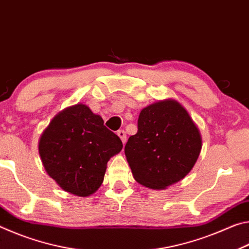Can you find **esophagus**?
<instances>
[{
	"label": "esophagus",
	"mask_w": 249,
	"mask_h": 249,
	"mask_svg": "<svg viewBox=\"0 0 249 249\" xmlns=\"http://www.w3.org/2000/svg\"><path fill=\"white\" fill-rule=\"evenodd\" d=\"M117 136L121 138L122 142H123V144H125V142H126V133L124 132L123 129H120L119 132H117Z\"/></svg>",
	"instance_id": "esophagus-1"
}]
</instances>
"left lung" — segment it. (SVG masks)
<instances>
[{"label": "left lung", "instance_id": "1", "mask_svg": "<svg viewBox=\"0 0 249 249\" xmlns=\"http://www.w3.org/2000/svg\"><path fill=\"white\" fill-rule=\"evenodd\" d=\"M137 126L124 150L138 183L162 190L192 170L201 153L202 138L178 101L166 99L142 108Z\"/></svg>", "mask_w": 249, "mask_h": 249}]
</instances>
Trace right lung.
<instances>
[{"mask_svg": "<svg viewBox=\"0 0 249 249\" xmlns=\"http://www.w3.org/2000/svg\"><path fill=\"white\" fill-rule=\"evenodd\" d=\"M86 104L66 107L39 138V156L50 178L62 190L89 196L103 182L107 161L123 148L120 137Z\"/></svg>", "mask_w": 249, "mask_h": 249, "instance_id": "add662e5", "label": "right lung"}]
</instances>
